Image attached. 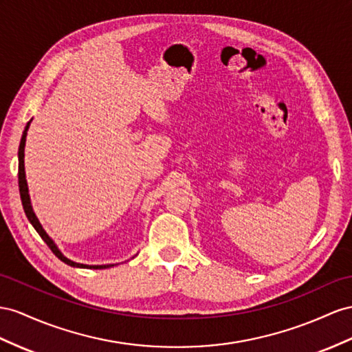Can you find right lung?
<instances>
[{
	"label": "right lung",
	"mask_w": 352,
	"mask_h": 352,
	"mask_svg": "<svg viewBox=\"0 0 352 352\" xmlns=\"http://www.w3.org/2000/svg\"><path fill=\"white\" fill-rule=\"evenodd\" d=\"M31 122H32V119L28 123H26V126H25V131L22 133L21 144H19V151H17V157H19V192H21V199H22L23 211L26 214V217H28L30 223L32 224L34 229L37 230V233L41 236V239L46 242V244L49 245V248L53 251V254H55L59 260H62V262H64V263H67L68 266L83 267V269H107V267L114 266V265H83V263L73 262V260H69L68 257H65L64 254H62V251L58 248V245L55 244V241H53L47 235V232L43 229L40 220L37 219V215H35V212L32 210L30 190H28V183H26V175H25V160H23L25 159V142H26V135H28V129H30Z\"/></svg>",
	"instance_id": "right-lung-1"
}]
</instances>
